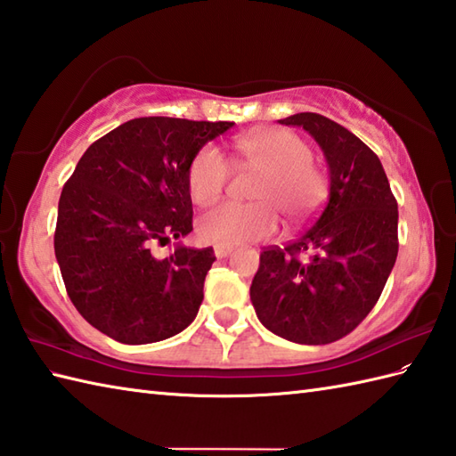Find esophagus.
I'll return each mask as SVG.
<instances>
[{"mask_svg": "<svg viewBox=\"0 0 456 456\" xmlns=\"http://www.w3.org/2000/svg\"><path fill=\"white\" fill-rule=\"evenodd\" d=\"M213 253H216V256H217V258H225L227 255H231V247L217 245V247H213Z\"/></svg>", "mask_w": 456, "mask_h": 456, "instance_id": "1", "label": "esophagus"}]
</instances>
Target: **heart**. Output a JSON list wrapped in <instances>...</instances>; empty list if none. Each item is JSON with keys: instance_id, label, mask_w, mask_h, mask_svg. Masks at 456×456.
<instances>
[{"instance_id": "obj_1", "label": "heart", "mask_w": 456, "mask_h": 456, "mask_svg": "<svg viewBox=\"0 0 456 456\" xmlns=\"http://www.w3.org/2000/svg\"><path fill=\"white\" fill-rule=\"evenodd\" d=\"M239 164L260 170L250 200L255 203H225L198 219V237L211 245H237L270 237L278 227L276 211L288 221L312 216L327 193L325 176L312 162V149L292 131L266 129L233 139ZM231 176L223 152L206 144L188 164L186 183L193 203H216Z\"/></svg>"}]
</instances>
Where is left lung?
I'll use <instances>...</instances> for the list:
<instances>
[{
	"instance_id": "left-lung-1",
	"label": "left lung",
	"mask_w": 456,
	"mask_h": 456,
	"mask_svg": "<svg viewBox=\"0 0 456 456\" xmlns=\"http://www.w3.org/2000/svg\"><path fill=\"white\" fill-rule=\"evenodd\" d=\"M329 167V200L284 248L266 247L250 302L270 331L299 345H327L370 314L398 256V201L380 159L343 125L296 113Z\"/></svg>"
}]
</instances>
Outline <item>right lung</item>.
<instances>
[{"mask_svg":"<svg viewBox=\"0 0 456 456\" xmlns=\"http://www.w3.org/2000/svg\"><path fill=\"white\" fill-rule=\"evenodd\" d=\"M233 125L139 118L82 154L58 201L54 255L68 297L98 331L144 345L196 319L213 248H154L193 229L188 164Z\"/></svg>","mask_w":456,"mask_h":456,"instance_id":"right-lung-1","label":"right lung"}]
</instances>
